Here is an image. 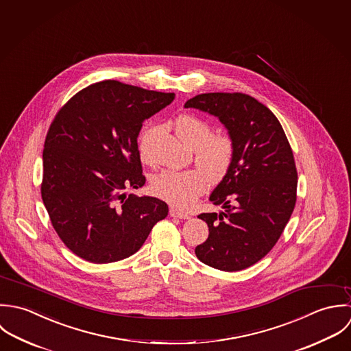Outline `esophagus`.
<instances>
[{"label":"esophagus","instance_id":"1","mask_svg":"<svg viewBox=\"0 0 351 351\" xmlns=\"http://www.w3.org/2000/svg\"><path fill=\"white\" fill-rule=\"evenodd\" d=\"M169 214H171V217H175V218H180V219H190V218H191V215H190V214H187V213H183V211L178 210V209H175V208H172V209L169 210Z\"/></svg>","mask_w":351,"mask_h":351}]
</instances>
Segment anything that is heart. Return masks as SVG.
<instances>
[{
    "instance_id": "1",
    "label": "heart",
    "mask_w": 351,
    "mask_h": 351,
    "mask_svg": "<svg viewBox=\"0 0 351 351\" xmlns=\"http://www.w3.org/2000/svg\"><path fill=\"white\" fill-rule=\"evenodd\" d=\"M179 138L194 149V161L199 169L162 171L152 180L153 193L179 209L190 208L211 183L222 182L234 160V142L226 133H213L208 122L184 114L175 121ZM153 129H147L140 140L142 160H147V143Z\"/></svg>"
}]
</instances>
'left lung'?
<instances>
[{"instance_id":"1","label":"left lung","mask_w":351,"mask_h":351,"mask_svg":"<svg viewBox=\"0 0 351 351\" xmlns=\"http://www.w3.org/2000/svg\"><path fill=\"white\" fill-rule=\"evenodd\" d=\"M186 108L206 111L229 130L234 160L211 193L221 213H202L209 237L197 258L221 271L244 270L265 258L280 240L297 201V168L277 117L240 92L201 93Z\"/></svg>"}]
</instances>
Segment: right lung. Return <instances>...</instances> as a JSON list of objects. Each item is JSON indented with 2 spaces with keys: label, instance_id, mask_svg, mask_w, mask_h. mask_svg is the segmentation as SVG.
Returning a JSON list of instances; mask_svg holds the SVG:
<instances>
[{
  "label": "right lung",
  "instance_id": "add662e5",
  "mask_svg": "<svg viewBox=\"0 0 351 351\" xmlns=\"http://www.w3.org/2000/svg\"><path fill=\"white\" fill-rule=\"evenodd\" d=\"M173 99L106 80L77 92L54 117L40 194L57 234L81 259L101 265L129 258L168 215L165 202L125 191L146 182L137 143L143 121Z\"/></svg>",
  "mask_w": 351,
  "mask_h": 351
}]
</instances>
